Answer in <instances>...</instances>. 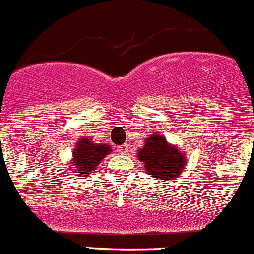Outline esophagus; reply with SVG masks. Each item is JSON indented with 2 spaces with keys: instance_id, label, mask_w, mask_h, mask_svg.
<instances>
[{
  "instance_id": "34e87169",
  "label": "esophagus",
  "mask_w": 254,
  "mask_h": 254,
  "mask_svg": "<svg viewBox=\"0 0 254 254\" xmlns=\"http://www.w3.org/2000/svg\"><path fill=\"white\" fill-rule=\"evenodd\" d=\"M118 153H121V154H125V153H127V151H128V144H123V145H121V146H118Z\"/></svg>"
}]
</instances>
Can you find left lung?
I'll use <instances>...</instances> for the list:
<instances>
[{
    "label": "left lung",
    "mask_w": 254,
    "mask_h": 254,
    "mask_svg": "<svg viewBox=\"0 0 254 254\" xmlns=\"http://www.w3.org/2000/svg\"><path fill=\"white\" fill-rule=\"evenodd\" d=\"M137 157L151 177L164 181L177 179L186 166L185 155L177 146L168 144L159 132H154L145 140L144 146L137 150Z\"/></svg>",
    "instance_id": "obj_1"
}]
</instances>
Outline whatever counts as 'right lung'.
<instances>
[{
  "label": "right lung",
  "instance_id": "1",
  "mask_svg": "<svg viewBox=\"0 0 254 254\" xmlns=\"http://www.w3.org/2000/svg\"><path fill=\"white\" fill-rule=\"evenodd\" d=\"M112 151V148L106 144H95L88 137H82L73 150V160L69 167L71 173L77 176H88L94 172L101 160Z\"/></svg>",
  "mask_w": 254,
  "mask_h": 254
}]
</instances>
